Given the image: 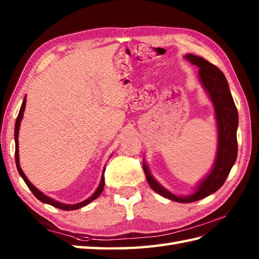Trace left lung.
<instances>
[{
	"mask_svg": "<svg viewBox=\"0 0 259 259\" xmlns=\"http://www.w3.org/2000/svg\"><path fill=\"white\" fill-rule=\"evenodd\" d=\"M186 60L191 64L199 68V79L203 89L209 95L213 104L214 114H216L217 129H218V146L217 156L210 172L207 175L197 186V190L192 195L181 197L174 195L158 183L152 177L147 163L144 161L142 167L146 174L148 184L152 190L159 195L168 198L170 200L188 203L200 200L209 195L213 194L224 185L228 177L230 169L237 158V128H238V112L235 106L234 99L229 90L226 76L216 65L208 62L201 57L195 54H186Z\"/></svg>",
	"mask_w": 259,
	"mask_h": 259,
	"instance_id": "obj_1",
	"label": "left lung"
}]
</instances>
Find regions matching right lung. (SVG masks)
<instances>
[{"instance_id":"obj_1","label":"right lung","mask_w":259,"mask_h":259,"mask_svg":"<svg viewBox=\"0 0 259 259\" xmlns=\"http://www.w3.org/2000/svg\"><path fill=\"white\" fill-rule=\"evenodd\" d=\"M25 102H26V98L24 97L23 99V102H22V106H21V109H20V112L18 114V118H16V121H15V128H14V139H15V163H16V168H18V171L20 174V176L22 178H23L24 183L26 184V186L29 187L30 190L33 192V195H34L38 200L45 202V203H48V205H51L53 207H57L59 209H62V210H75V209H79V208H82L87 206L88 203H90L92 200L97 199V198L100 196V194L102 192L103 188H104V170L102 171V176H101V180H100V184H99V187L97 188V190L93 192V195L91 197L88 198V199L81 201L79 203H74V205H67V203H62V202H59L57 200L52 199V198L48 197L47 195L43 194V192H41L40 190H38L36 187L33 186L30 180L26 178V176L24 175L23 170H22L21 166H20V160H19V130H20V124H21V120L22 118H23V112H24V109H25Z\"/></svg>"}]
</instances>
